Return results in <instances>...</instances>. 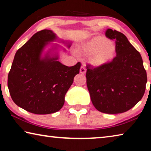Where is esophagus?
Returning <instances> with one entry per match:
<instances>
[{
	"label": "esophagus",
	"instance_id": "34e87169",
	"mask_svg": "<svg viewBox=\"0 0 151 151\" xmlns=\"http://www.w3.org/2000/svg\"><path fill=\"white\" fill-rule=\"evenodd\" d=\"M86 68L84 66H81V68H80V73L81 74H83V75H85L86 73Z\"/></svg>",
	"mask_w": 151,
	"mask_h": 151
}]
</instances>
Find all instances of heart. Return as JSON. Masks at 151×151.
<instances>
[{"label": "heart", "instance_id": "obj_1", "mask_svg": "<svg viewBox=\"0 0 151 151\" xmlns=\"http://www.w3.org/2000/svg\"><path fill=\"white\" fill-rule=\"evenodd\" d=\"M78 52L91 55L89 63L94 67H101L111 63L116 55V46L104 37H96L83 43L78 48Z\"/></svg>", "mask_w": 151, "mask_h": 151}]
</instances>
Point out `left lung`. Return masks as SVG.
<instances>
[{
    "instance_id": "left-lung-1",
    "label": "left lung",
    "mask_w": 151,
    "mask_h": 151,
    "mask_svg": "<svg viewBox=\"0 0 151 151\" xmlns=\"http://www.w3.org/2000/svg\"><path fill=\"white\" fill-rule=\"evenodd\" d=\"M105 35L115 40L116 56L101 67L86 65V85L92 103L99 111L122 113L141 100L146 88L147 72L140 54L126 36L111 29Z\"/></svg>"
}]
</instances>
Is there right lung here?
<instances>
[{
  "label": "right lung",
  "instance_id": "right-lung-1",
  "mask_svg": "<svg viewBox=\"0 0 151 151\" xmlns=\"http://www.w3.org/2000/svg\"><path fill=\"white\" fill-rule=\"evenodd\" d=\"M57 39L52 30H40L15 54L8 87L14 103L28 112L47 114L59 111L74 77L79 73L81 63L66 66L58 61V56L41 57L46 45Z\"/></svg>",
  "mask_w": 151,
  "mask_h": 151
}]
</instances>
